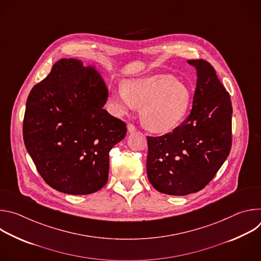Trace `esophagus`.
Segmentation results:
<instances>
[{
  "label": "esophagus",
  "instance_id": "esophagus-1",
  "mask_svg": "<svg viewBox=\"0 0 261 261\" xmlns=\"http://www.w3.org/2000/svg\"><path fill=\"white\" fill-rule=\"evenodd\" d=\"M127 129H128L129 133H133V132L136 131V127L133 124H128L127 125Z\"/></svg>",
  "mask_w": 261,
  "mask_h": 261
}]
</instances>
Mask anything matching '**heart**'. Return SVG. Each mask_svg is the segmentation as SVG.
Listing matches in <instances>:
<instances>
[{"mask_svg": "<svg viewBox=\"0 0 261 261\" xmlns=\"http://www.w3.org/2000/svg\"><path fill=\"white\" fill-rule=\"evenodd\" d=\"M187 85L171 75L134 79L125 88L118 87L110 94V102L119 116L127 115L141 106L144 126L154 132H167L184 119L191 103Z\"/></svg>", "mask_w": 261, "mask_h": 261, "instance_id": "heart-1", "label": "heart"}]
</instances>
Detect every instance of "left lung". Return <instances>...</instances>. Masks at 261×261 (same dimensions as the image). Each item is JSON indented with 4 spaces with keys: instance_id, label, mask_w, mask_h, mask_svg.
<instances>
[{
    "instance_id": "left-lung-1",
    "label": "left lung",
    "mask_w": 261,
    "mask_h": 261,
    "mask_svg": "<svg viewBox=\"0 0 261 261\" xmlns=\"http://www.w3.org/2000/svg\"><path fill=\"white\" fill-rule=\"evenodd\" d=\"M197 73L192 109L172 132L147 136L146 172L164 194L188 195L203 189L229 155L232 106L214 67L188 60Z\"/></svg>"
}]
</instances>
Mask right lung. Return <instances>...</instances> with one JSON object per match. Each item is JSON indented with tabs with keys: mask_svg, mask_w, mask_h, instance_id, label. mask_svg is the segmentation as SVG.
Segmentation results:
<instances>
[{
	"mask_svg": "<svg viewBox=\"0 0 261 261\" xmlns=\"http://www.w3.org/2000/svg\"><path fill=\"white\" fill-rule=\"evenodd\" d=\"M108 90L94 66L62 59L27 100L23 141L51 188L72 195L97 192L107 182L109 152L126 124L103 109Z\"/></svg>",
	"mask_w": 261,
	"mask_h": 261,
	"instance_id": "right-lung-1",
	"label": "right lung"
}]
</instances>
